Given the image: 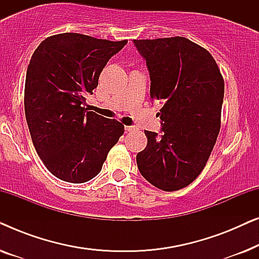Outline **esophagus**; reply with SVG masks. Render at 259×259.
<instances>
[{"label": "esophagus", "mask_w": 259, "mask_h": 259, "mask_svg": "<svg viewBox=\"0 0 259 259\" xmlns=\"http://www.w3.org/2000/svg\"><path fill=\"white\" fill-rule=\"evenodd\" d=\"M134 130V126H125V131L127 132H131V131Z\"/></svg>", "instance_id": "1"}]
</instances>
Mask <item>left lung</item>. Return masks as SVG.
I'll use <instances>...</instances> for the list:
<instances>
[{"label": "left lung", "mask_w": 259, "mask_h": 259, "mask_svg": "<svg viewBox=\"0 0 259 259\" xmlns=\"http://www.w3.org/2000/svg\"><path fill=\"white\" fill-rule=\"evenodd\" d=\"M150 73L152 100L161 136L145 131L147 146L137 154L147 182L164 191L190 185L206 165L221 130L224 80L214 59L189 38L133 40Z\"/></svg>", "instance_id": "obj_1"}]
</instances>
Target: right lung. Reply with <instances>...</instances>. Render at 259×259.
<instances>
[{
	"label": "right lung",
	"instance_id": "add662e5",
	"mask_svg": "<svg viewBox=\"0 0 259 259\" xmlns=\"http://www.w3.org/2000/svg\"><path fill=\"white\" fill-rule=\"evenodd\" d=\"M127 40L63 33L42 41L27 68L24 113L33 145L49 172L81 184L100 173L123 125L84 108L86 95Z\"/></svg>",
	"mask_w": 259,
	"mask_h": 259
}]
</instances>
